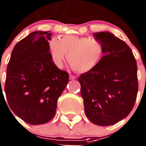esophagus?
<instances>
[{"label": "esophagus", "instance_id": "obj_1", "mask_svg": "<svg viewBox=\"0 0 146 146\" xmlns=\"http://www.w3.org/2000/svg\"><path fill=\"white\" fill-rule=\"evenodd\" d=\"M69 79L70 80H74V79H76V77L74 76V75H72V74H70Z\"/></svg>", "mask_w": 146, "mask_h": 146}]
</instances>
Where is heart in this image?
I'll use <instances>...</instances> for the list:
<instances>
[{
	"label": "heart",
	"mask_w": 146,
	"mask_h": 146,
	"mask_svg": "<svg viewBox=\"0 0 146 146\" xmlns=\"http://www.w3.org/2000/svg\"><path fill=\"white\" fill-rule=\"evenodd\" d=\"M49 50L52 61L61 68L67 55L70 66L77 72H87L97 66L103 54L101 42L90 37L66 35L51 38Z\"/></svg>",
	"instance_id": "obj_1"
}]
</instances>
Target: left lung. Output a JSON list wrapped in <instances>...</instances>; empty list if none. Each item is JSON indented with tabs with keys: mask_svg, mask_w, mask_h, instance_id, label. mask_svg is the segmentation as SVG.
Here are the masks:
<instances>
[{
	"mask_svg": "<svg viewBox=\"0 0 146 146\" xmlns=\"http://www.w3.org/2000/svg\"><path fill=\"white\" fill-rule=\"evenodd\" d=\"M103 46V57L78 78L86 116L99 126H109L127 116L135 104L137 66L127 44L108 31L93 34Z\"/></svg>",
	"mask_w": 146,
	"mask_h": 146,
	"instance_id": "obj_1",
	"label": "left lung"
}]
</instances>
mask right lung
Returning a JSON list of instances; mask_svg holds the SVG:
<instances>
[{
    "mask_svg": "<svg viewBox=\"0 0 146 146\" xmlns=\"http://www.w3.org/2000/svg\"><path fill=\"white\" fill-rule=\"evenodd\" d=\"M49 32L34 31L18 42L7 68L8 105L16 116L32 125L47 123L54 117L57 100L68 82V74L52 61Z\"/></svg>",
    "mask_w": 146,
    "mask_h": 146,
    "instance_id": "add662e5",
    "label": "right lung"
}]
</instances>
